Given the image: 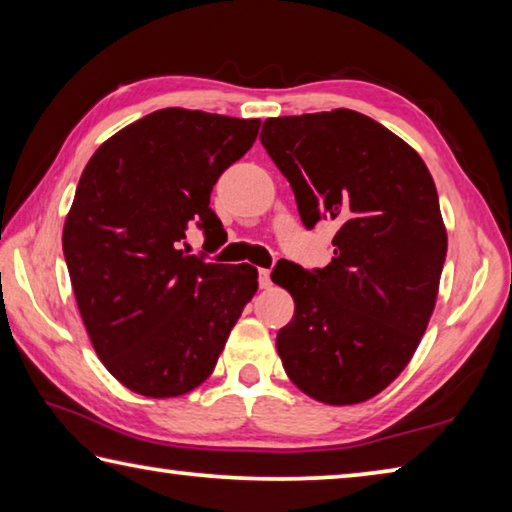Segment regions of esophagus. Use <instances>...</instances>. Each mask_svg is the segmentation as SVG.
Listing matches in <instances>:
<instances>
[{"mask_svg": "<svg viewBox=\"0 0 512 512\" xmlns=\"http://www.w3.org/2000/svg\"><path fill=\"white\" fill-rule=\"evenodd\" d=\"M271 284V271H268V268H259V287L271 289Z\"/></svg>", "mask_w": 512, "mask_h": 512, "instance_id": "34e87169", "label": "esophagus"}]
</instances>
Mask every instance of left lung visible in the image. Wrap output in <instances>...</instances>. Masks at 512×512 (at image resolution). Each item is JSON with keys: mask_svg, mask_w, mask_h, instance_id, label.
Wrapping results in <instances>:
<instances>
[{"mask_svg": "<svg viewBox=\"0 0 512 512\" xmlns=\"http://www.w3.org/2000/svg\"><path fill=\"white\" fill-rule=\"evenodd\" d=\"M266 153L311 230L334 221L325 268L273 271L296 314L277 332L293 384L325 404H357L411 361L438 296L447 232L427 164L361 112L266 119Z\"/></svg>", "mask_w": 512, "mask_h": 512, "instance_id": "left-lung-1", "label": "left lung"}]
</instances>
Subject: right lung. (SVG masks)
<instances>
[{
  "label": "right lung",
  "mask_w": 512,
  "mask_h": 512,
  "mask_svg": "<svg viewBox=\"0 0 512 512\" xmlns=\"http://www.w3.org/2000/svg\"><path fill=\"white\" fill-rule=\"evenodd\" d=\"M259 124L155 110L83 169L63 230L67 271L94 350L133 393L176 397L203 384L255 296V266L210 264L183 244L189 225L221 237L212 187Z\"/></svg>",
  "instance_id": "right-lung-1"
}]
</instances>
